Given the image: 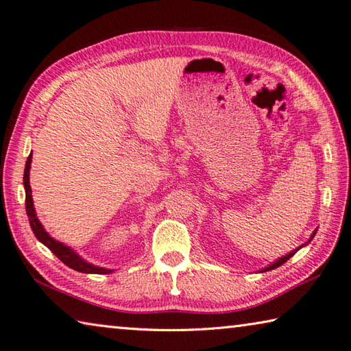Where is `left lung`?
Listing matches in <instances>:
<instances>
[{"mask_svg": "<svg viewBox=\"0 0 351 351\" xmlns=\"http://www.w3.org/2000/svg\"><path fill=\"white\" fill-rule=\"evenodd\" d=\"M315 232H317V230L313 232V234H311V237L308 239V241H305V243H303L302 246H299V247H295V249H293V251L291 252H288L287 255H284V256H281V258H278L276 261H274V263H271V264H269V266L267 267H264V269H261L260 271H269V270H274V269H276V267H279V266H282V264L287 261V260H290L291 258V256L295 254V252H298L299 251V249H302L303 246H306L308 243H311V240H313L314 239V236H315Z\"/></svg>", "mask_w": 351, "mask_h": 351, "instance_id": "1", "label": "left lung"}]
</instances>
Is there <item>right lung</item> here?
<instances>
[{
  "label": "right lung",
  "mask_w": 351,
  "mask_h": 351,
  "mask_svg": "<svg viewBox=\"0 0 351 351\" xmlns=\"http://www.w3.org/2000/svg\"><path fill=\"white\" fill-rule=\"evenodd\" d=\"M31 159H33V153L28 156L27 163H25V171H23V188H25V208H27L29 227H31V230H33L37 240L42 241V243L46 247H49L51 251L56 254L58 258L63 261L66 266H69L70 269H73L76 271H81V274H96V275L111 274V271H114V269L99 267V266H95V264L85 261L80 254L73 251L72 247L64 245V243H61V241L56 240L53 237H51L49 232L45 230L42 222L38 221V217L36 215L34 204H33V195H31V186H29Z\"/></svg>",
  "instance_id": "add662e5"
}]
</instances>
